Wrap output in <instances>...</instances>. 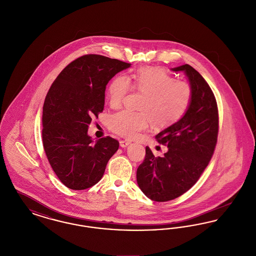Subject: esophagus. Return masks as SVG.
I'll list each match as a JSON object with an SVG mask.
<instances>
[{"label":"esophagus","mask_w":256,"mask_h":256,"mask_svg":"<svg viewBox=\"0 0 256 256\" xmlns=\"http://www.w3.org/2000/svg\"><path fill=\"white\" fill-rule=\"evenodd\" d=\"M130 145V140H121L120 141V146L122 148H126V146Z\"/></svg>","instance_id":"obj_1"}]
</instances>
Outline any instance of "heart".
Listing matches in <instances>:
<instances>
[{
  "mask_svg": "<svg viewBox=\"0 0 256 256\" xmlns=\"http://www.w3.org/2000/svg\"><path fill=\"white\" fill-rule=\"evenodd\" d=\"M134 88L144 94L139 104L141 111L122 110L111 116L110 128L128 138H135L152 122L156 128H166L178 122L189 108L192 87L158 67H144L134 74ZM132 89L130 80L124 74L115 76L108 90L112 108H120Z\"/></svg>",
  "mask_w": 256,
  "mask_h": 256,
  "instance_id": "b5f03b06",
  "label": "heart"
}]
</instances>
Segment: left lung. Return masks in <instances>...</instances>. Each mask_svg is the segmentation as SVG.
<instances>
[{
  "label": "left lung",
  "mask_w": 256,
  "mask_h": 256,
  "mask_svg": "<svg viewBox=\"0 0 256 256\" xmlns=\"http://www.w3.org/2000/svg\"><path fill=\"white\" fill-rule=\"evenodd\" d=\"M172 71L184 72L193 95L182 118L156 135L168 150L162 158L154 156L146 146V156L136 172L139 188L156 202L174 200L198 182L213 156L219 130L216 98L206 80L188 64Z\"/></svg>",
  "instance_id": "8db88e82"
}]
</instances>
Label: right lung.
Returning a JSON list of instances; mask_svg holds the SVG:
<instances>
[{"label": "right lung", "mask_w": 256, "mask_h": 256, "mask_svg": "<svg viewBox=\"0 0 256 256\" xmlns=\"http://www.w3.org/2000/svg\"><path fill=\"white\" fill-rule=\"evenodd\" d=\"M130 67L118 60L86 54L67 65L50 86L43 106V146L66 187L84 190L95 185L117 152V140L108 136L94 142L88 128L104 110L108 82Z\"/></svg>", "instance_id": "add662e5"}]
</instances>
